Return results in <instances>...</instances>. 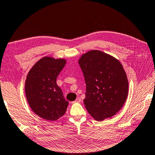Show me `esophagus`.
I'll use <instances>...</instances> for the list:
<instances>
[{
  "mask_svg": "<svg viewBox=\"0 0 155 155\" xmlns=\"http://www.w3.org/2000/svg\"><path fill=\"white\" fill-rule=\"evenodd\" d=\"M81 101V100L80 97H77V98L76 99L75 101L72 102V103H76V102H80Z\"/></svg>",
  "mask_w": 155,
  "mask_h": 155,
  "instance_id": "1",
  "label": "esophagus"
}]
</instances>
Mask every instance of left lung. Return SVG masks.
<instances>
[{"mask_svg":"<svg viewBox=\"0 0 155 155\" xmlns=\"http://www.w3.org/2000/svg\"><path fill=\"white\" fill-rule=\"evenodd\" d=\"M78 64L86 85L85 107L96 121L111 118L121 110L128 92V81L121 63L97 50L83 54Z\"/></svg>","mask_w":155,"mask_h":155,"instance_id":"left-lung-1","label":"left lung"}]
</instances>
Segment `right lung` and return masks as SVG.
<instances>
[{
    "mask_svg": "<svg viewBox=\"0 0 155 155\" xmlns=\"http://www.w3.org/2000/svg\"><path fill=\"white\" fill-rule=\"evenodd\" d=\"M66 62L65 59L43 57L27 76L25 89L28 103L35 114L46 120H58L69 104L56 82Z\"/></svg>",
    "mask_w": 155,
    "mask_h": 155,
    "instance_id": "1",
    "label": "right lung"
}]
</instances>
